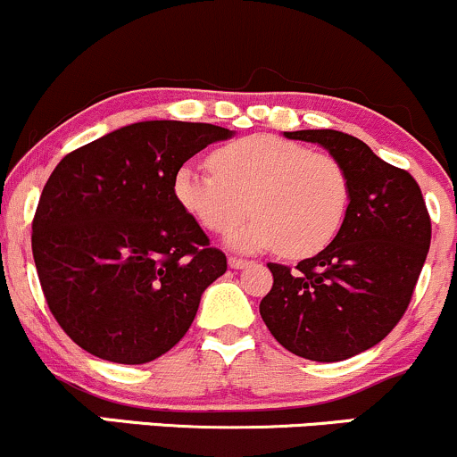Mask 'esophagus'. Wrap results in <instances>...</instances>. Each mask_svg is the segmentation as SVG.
I'll use <instances>...</instances> for the list:
<instances>
[{
	"label": "esophagus",
	"mask_w": 457,
	"mask_h": 457,
	"mask_svg": "<svg viewBox=\"0 0 457 457\" xmlns=\"http://www.w3.org/2000/svg\"><path fill=\"white\" fill-rule=\"evenodd\" d=\"M228 265L233 270H244V268H248L250 261L242 259V256H228Z\"/></svg>",
	"instance_id": "esophagus-1"
}]
</instances>
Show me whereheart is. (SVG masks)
<instances>
[{"mask_svg":"<svg viewBox=\"0 0 457 457\" xmlns=\"http://www.w3.org/2000/svg\"><path fill=\"white\" fill-rule=\"evenodd\" d=\"M213 170L186 163L174 174V196L209 233L235 230L242 250L276 248L309 256L337 237L350 207V177L335 155L270 136L239 137L212 153Z\"/></svg>","mask_w":457,"mask_h":457,"instance_id":"heart-1","label":"heart"}]
</instances>
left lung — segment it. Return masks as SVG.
I'll return each instance as SVG.
<instances>
[{"instance_id": "1", "label": "left lung", "mask_w": 457, "mask_h": 457, "mask_svg": "<svg viewBox=\"0 0 457 457\" xmlns=\"http://www.w3.org/2000/svg\"><path fill=\"white\" fill-rule=\"evenodd\" d=\"M317 142L350 177V207L337 237L295 270L268 263L274 276L261 317L295 356L337 362L380 343L406 312L421 274L432 220L421 187L358 137L335 129L287 131Z\"/></svg>"}]
</instances>
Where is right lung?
<instances>
[{"label":"right lung","mask_w":457,"mask_h":457,"mask_svg":"<svg viewBox=\"0 0 457 457\" xmlns=\"http://www.w3.org/2000/svg\"><path fill=\"white\" fill-rule=\"evenodd\" d=\"M227 137L209 122H136L51 172L32 220L34 263L51 315L81 350L142 365L189 330L227 256L177 201L174 174Z\"/></svg>","instance_id":"right-lung-1"}]
</instances>
